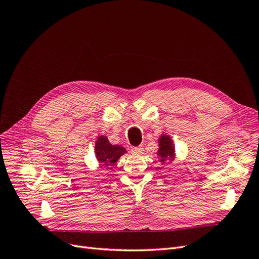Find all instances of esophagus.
I'll return each instance as SVG.
<instances>
[{"label": "esophagus", "instance_id": "esophagus-1", "mask_svg": "<svg viewBox=\"0 0 259 259\" xmlns=\"http://www.w3.org/2000/svg\"><path fill=\"white\" fill-rule=\"evenodd\" d=\"M132 152H134V153H135V154H137V155L144 154V152H145V150H144V146H138V147L132 148Z\"/></svg>", "mask_w": 259, "mask_h": 259}]
</instances>
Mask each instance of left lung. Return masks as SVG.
I'll use <instances>...</instances> for the list:
<instances>
[{
	"mask_svg": "<svg viewBox=\"0 0 259 259\" xmlns=\"http://www.w3.org/2000/svg\"><path fill=\"white\" fill-rule=\"evenodd\" d=\"M161 163L167 161H173L175 159V147L173 139L168 135L162 134L159 138V150L156 152Z\"/></svg>",
	"mask_w": 259,
	"mask_h": 259,
	"instance_id": "left-lung-1",
	"label": "left lung"
}]
</instances>
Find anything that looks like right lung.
Masks as SVG:
<instances>
[{
  "mask_svg": "<svg viewBox=\"0 0 259 259\" xmlns=\"http://www.w3.org/2000/svg\"><path fill=\"white\" fill-rule=\"evenodd\" d=\"M127 151L122 146L111 145L108 138L101 135L97 138L95 143V155L99 163L105 166L114 165L116 161Z\"/></svg>",
  "mask_w": 259,
  "mask_h": 259,
  "instance_id": "add662e5",
  "label": "right lung"
}]
</instances>
